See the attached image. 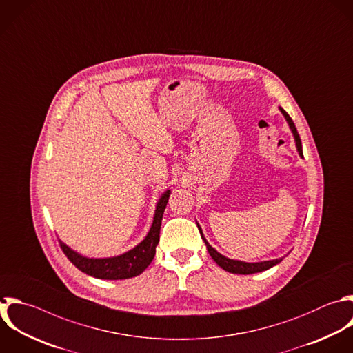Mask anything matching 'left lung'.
I'll use <instances>...</instances> for the list:
<instances>
[{
  "label": "left lung",
  "mask_w": 353,
  "mask_h": 353,
  "mask_svg": "<svg viewBox=\"0 0 353 353\" xmlns=\"http://www.w3.org/2000/svg\"><path fill=\"white\" fill-rule=\"evenodd\" d=\"M280 112L283 113V116L285 117L291 131H292V135H294V139H295V145H296V150L299 153L301 157H303V153H302V143H301V138L296 132V128L291 120V117L287 114V112L284 109L280 108ZM199 230H200V234H201V239L204 240L205 245H207V250L211 255V258L222 268L225 269L226 272H230V273H237V274H251V273H258V272H262V270H266L272 266H274L276 263H279L281 259H272V261H263V262H254V263H250V262H243V261H234V259H230V258H226L223 255H221L216 250H214L208 241L205 240V237L203 236V232L199 226Z\"/></svg>",
  "instance_id": "obj_1"
}]
</instances>
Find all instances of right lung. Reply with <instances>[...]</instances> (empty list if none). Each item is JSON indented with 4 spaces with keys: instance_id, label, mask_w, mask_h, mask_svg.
I'll list each match as a JSON object with an SVG mask.
<instances>
[{
    "instance_id": "add662e5",
    "label": "right lung",
    "mask_w": 353,
    "mask_h": 353,
    "mask_svg": "<svg viewBox=\"0 0 353 353\" xmlns=\"http://www.w3.org/2000/svg\"><path fill=\"white\" fill-rule=\"evenodd\" d=\"M170 197V190H167L159 200L152 228L145 237L142 243H139L135 248L130 250L128 252L113 256V258H87L76 251H73L70 247H68L65 243L59 241L62 251L66 254L69 261L79 268L81 272L94 276L97 279H105V280H121V279H130L141 274L153 261L156 254V245L160 240V228H161V219L164 210L167 207Z\"/></svg>"
}]
</instances>
